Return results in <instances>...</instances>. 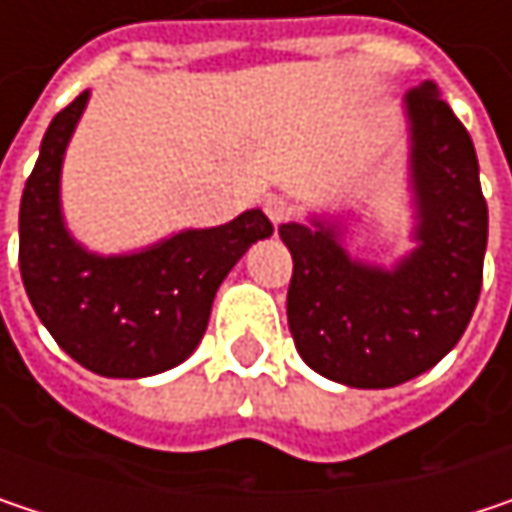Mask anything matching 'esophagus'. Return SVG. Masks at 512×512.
Masks as SVG:
<instances>
[{
	"instance_id": "1",
	"label": "esophagus",
	"mask_w": 512,
	"mask_h": 512,
	"mask_svg": "<svg viewBox=\"0 0 512 512\" xmlns=\"http://www.w3.org/2000/svg\"><path fill=\"white\" fill-rule=\"evenodd\" d=\"M263 210H266V216H269L272 225H281V222H287L293 216V204L284 195H269L266 204H263Z\"/></svg>"
}]
</instances>
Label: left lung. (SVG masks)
<instances>
[{
    "mask_svg": "<svg viewBox=\"0 0 512 512\" xmlns=\"http://www.w3.org/2000/svg\"><path fill=\"white\" fill-rule=\"evenodd\" d=\"M418 246L394 269L347 255L338 231L281 225L293 255L287 326L326 379L391 388L421 376L462 338L483 284L489 213L468 130L436 82L406 94Z\"/></svg>",
    "mask_w": 512,
    "mask_h": 512,
    "instance_id": "1",
    "label": "left lung"
}]
</instances>
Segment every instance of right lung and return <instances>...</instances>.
<instances>
[{
    "label": "right lung",
    "mask_w": 512,
    "mask_h": 512,
    "mask_svg": "<svg viewBox=\"0 0 512 512\" xmlns=\"http://www.w3.org/2000/svg\"><path fill=\"white\" fill-rule=\"evenodd\" d=\"M82 91L52 118L20 201V275L55 344L82 367L142 379L177 367L207 332L213 296L246 249L272 234L260 210L180 231L133 255H91L64 228L58 183Z\"/></svg>",
    "instance_id": "obj_1"
}]
</instances>
